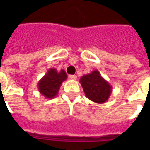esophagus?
Wrapping results in <instances>:
<instances>
[{
  "label": "esophagus",
  "instance_id": "34e87169",
  "mask_svg": "<svg viewBox=\"0 0 150 150\" xmlns=\"http://www.w3.org/2000/svg\"><path fill=\"white\" fill-rule=\"evenodd\" d=\"M69 78H71V79H72V80H76V79H77V76H76V75H70Z\"/></svg>",
  "mask_w": 150,
  "mask_h": 150
}]
</instances>
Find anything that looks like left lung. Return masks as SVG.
I'll use <instances>...</instances> for the list:
<instances>
[{
	"label": "left lung",
	"instance_id": "left-lung-1",
	"mask_svg": "<svg viewBox=\"0 0 150 150\" xmlns=\"http://www.w3.org/2000/svg\"><path fill=\"white\" fill-rule=\"evenodd\" d=\"M80 83L85 96L97 103H104L112 94V85L101 76L98 70L81 77Z\"/></svg>",
	"mask_w": 150,
	"mask_h": 150
}]
</instances>
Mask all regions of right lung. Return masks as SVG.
<instances>
[{"label":"right lung","instance_id":"1","mask_svg":"<svg viewBox=\"0 0 150 150\" xmlns=\"http://www.w3.org/2000/svg\"><path fill=\"white\" fill-rule=\"evenodd\" d=\"M67 78V75L63 69L58 72L56 68H49L38 82L39 93L48 99L54 98L59 92L61 85Z\"/></svg>","mask_w":150,"mask_h":150}]
</instances>
